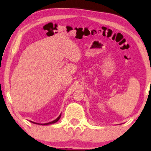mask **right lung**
I'll return each instance as SVG.
<instances>
[{
	"label": "right lung",
	"mask_w": 151,
	"mask_h": 151,
	"mask_svg": "<svg viewBox=\"0 0 151 151\" xmlns=\"http://www.w3.org/2000/svg\"><path fill=\"white\" fill-rule=\"evenodd\" d=\"M60 116H61V114H60L59 116H58V117H57V119H56L55 120H54V121H51V122H48V123H45V124H40V123H37V122H32V121H30L31 122H32V123H35V124H40V125H48V124H53V123H55L56 122H57L58 120L60 119Z\"/></svg>",
	"instance_id": "1"
}]
</instances>
